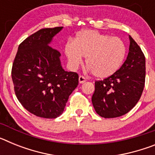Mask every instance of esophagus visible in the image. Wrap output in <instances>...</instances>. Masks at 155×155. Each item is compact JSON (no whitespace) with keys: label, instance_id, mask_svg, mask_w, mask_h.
<instances>
[{"label":"esophagus","instance_id":"esophagus-1","mask_svg":"<svg viewBox=\"0 0 155 155\" xmlns=\"http://www.w3.org/2000/svg\"><path fill=\"white\" fill-rule=\"evenodd\" d=\"M78 81H79V83H80V84H83V83H84V82L86 81V78L83 76H79Z\"/></svg>","mask_w":155,"mask_h":155}]
</instances>
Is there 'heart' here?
<instances>
[{
  "label": "heart",
  "instance_id": "heart-1",
  "mask_svg": "<svg viewBox=\"0 0 155 155\" xmlns=\"http://www.w3.org/2000/svg\"><path fill=\"white\" fill-rule=\"evenodd\" d=\"M64 51L72 69L78 68L84 57L94 76L105 78L120 69L125 60L127 47L119 37L84 30L77 34L74 42L66 43Z\"/></svg>",
  "mask_w": 155,
  "mask_h": 155
}]
</instances>
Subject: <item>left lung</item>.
<instances>
[{
  "mask_svg": "<svg viewBox=\"0 0 155 155\" xmlns=\"http://www.w3.org/2000/svg\"><path fill=\"white\" fill-rule=\"evenodd\" d=\"M127 60L116 73L94 83V110L104 118L124 116L140 98L145 82V57L130 35Z\"/></svg>",
  "mask_w": 155,
  "mask_h": 155,
  "instance_id": "left-lung-1",
  "label": "left lung"
}]
</instances>
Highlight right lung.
I'll use <instances>...</instances> for the list:
<instances>
[{
  "label": "right lung",
  "instance_id": "right-lung-1",
  "mask_svg": "<svg viewBox=\"0 0 155 155\" xmlns=\"http://www.w3.org/2000/svg\"><path fill=\"white\" fill-rule=\"evenodd\" d=\"M63 28H42L26 38L19 45L12 66L17 98L29 113L42 118L61 116L78 84V74L64 71L61 53L50 46Z\"/></svg>",
  "mask_w": 155,
  "mask_h": 155
}]
</instances>
